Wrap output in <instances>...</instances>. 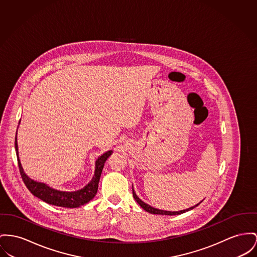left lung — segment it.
Listing matches in <instances>:
<instances>
[{
	"instance_id": "obj_1",
	"label": "left lung",
	"mask_w": 257,
	"mask_h": 257,
	"mask_svg": "<svg viewBox=\"0 0 257 257\" xmlns=\"http://www.w3.org/2000/svg\"><path fill=\"white\" fill-rule=\"evenodd\" d=\"M133 195H134L135 200L138 203V205H140L144 210H146L147 212L152 213V214H162V215H178V214L184 213V212H186V211H189V210L195 208L196 206H198V205H200V204L203 202V201H201L199 204L193 205V206H191V207H189V208H186V209H182V210H178V211H170V210L159 209V208H156L154 206H151V205L144 203V202L137 196V193H136V191H135V189H134V186H133Z\"/></svg>"
}]
</instances>
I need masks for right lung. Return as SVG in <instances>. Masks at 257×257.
<instances>
[{"label":"right lung","instance_id":"1","mask_svg":"<svg viewBox=\"0 0 257 257\" xmlns=\"http://www.w3.org/2000/svg\"><path fill=\"white\" fill-rule=\"evenodd\" d=\"M20 124V120L19 123ZM16 152L18 156V167L21 177L23 179L24 184L28 190L34 195L35 197L39 198L40 200L44 201L47 204L50 205H56V206H61V207H68V208H76L80 207L82 205L87 204L89 201H91L98 189V183L100 179V175L102 172L104 164L106 160L113 154L112 150L107 151L106 153L101 155L98 157V159L95 161V168H94V174L91 178V180L84 186L83 188L77 191H61L57 189L52 188L49 186L47 183L44 182H39L36 181L34 179L30 178L23 170L19 156H18V132L16 135Z\"/></svg>","mask_w":257,"mask_h":257}]
</instances>
